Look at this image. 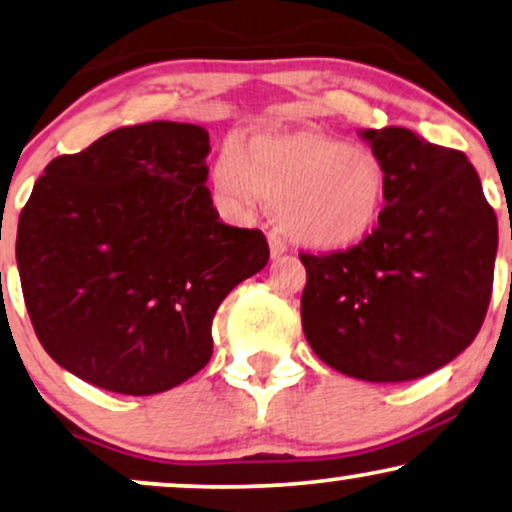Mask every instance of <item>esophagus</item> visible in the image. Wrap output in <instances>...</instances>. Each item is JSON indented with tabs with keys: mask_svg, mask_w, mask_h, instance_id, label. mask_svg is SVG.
<instances>
[{
	"mask_svg": "<svg viewBox=\"0 0 512 512\" xmlns=\"http://www.w3.org/2000/svg\"><path fill=\"white\" fill-rule=\"evenodd\" d=\"M268 244H270V256L272 258H280L284 251H287V244H284L282 237L275 235V232H270V235H268Z\"/></svg>",
	"mask_w": 512,
	"mask_h": 512,
	"instance_id": "obj_1",
	"label": "esophagus"
}]
</instances>
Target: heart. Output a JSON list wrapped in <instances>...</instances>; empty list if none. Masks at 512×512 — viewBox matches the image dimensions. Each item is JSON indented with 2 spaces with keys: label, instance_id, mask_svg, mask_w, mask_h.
Returning <instances> with one entry per match:
<instances>
[{
  "label": "heart",
  "instance_id": "heart-1",
  "mask_svg": "<svg viewBox=\"0 0 512 512\" xmlns=\"http://www.w3.org/2000/svg\"><path fill=\"white\" fill-rule=\"evenodd\" d=\"M211 185L237 216H251L261 202L277 207L284 235L315 251H343L369 237L388 192L374 152L315 129H268L225 143Z\"/></svg>",
  "mask_w": 512,
  "mask_h": 512
}]
</instances>
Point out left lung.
I'll return each mask as SVG.
<instances>
[{
    "label": "left lung",
    "mask_w": 512,
    "mask_h": 512,
    "mask_svg": "<svg viewBox=\"0 0 512 512\" xmlns=\"http://www.w3.org/2000/svg\"><path fill=\"white\" fill-rule=\"evenodd\" d=\"M360 136L386 169V207L357 247L301 254L303 334L345 376L414 381L461 355L480 331L499 225L461 150L402 126Z\"/></svg>",
    "instance_id": "obj_1"
}]
</instances>
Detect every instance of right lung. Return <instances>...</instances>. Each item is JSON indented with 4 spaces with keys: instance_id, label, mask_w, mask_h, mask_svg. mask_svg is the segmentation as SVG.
Segmentation results:
<instances>
[{
    "instance_id": "1",
    "label": "right lung",
    "mask_w": 512,
    "mask_h": 512,
    "mask_svg": "<svg viewBox=\"0 0 512 512\" xmlns=\"http://www.w3.org/2000/svg\"><path fill=\"white\" fill-rule=\"evenodd\" d=\"M209 134L150 122L110 131L39 178L18 218L25 308L70 374L155 395L207 367L218 305L268 263L261 230L218 218Z\"/></svg>"
}]
</instances>
